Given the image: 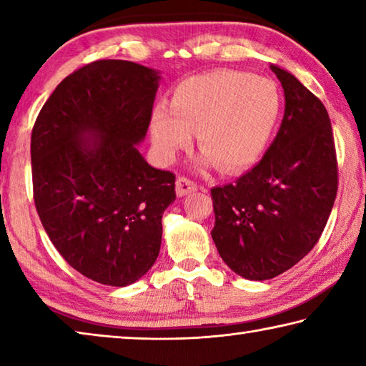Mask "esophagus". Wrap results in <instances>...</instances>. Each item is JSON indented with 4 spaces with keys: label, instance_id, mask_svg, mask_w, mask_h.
Returning <instances> with one entry per match:
<instances>
[{
    "label": "esophagus",
    "instance_id": "34e87169",
    "mask_svg": "<svg viewBox=\"0 0 366 366\" xmlns=\"http://www.w3.org/2000/svg\"><path fill=\"white\" fill-rule=\"evenodd\" d=\"M197 190H198V185H197V182L192 181V179L185 177V176L177 177L176 192H177L179 197L189 195V194H192V192H197Z\"/></svg>",
    "mask_w": 366,
    "mask_h": 366
}]
</instances>
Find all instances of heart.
I'll list each match as a JSON object with an SVG mask.
<instances>
[{
	"label": "heart",
	"mask_w": 366,
	"mask_h": 366,
	"mask_svg": "<svg viewBox=\"0 0 366 366\" xmlns=\"http://www.w3.org/2000/svg\"><path fill=\"white\" fill-rule=\"evenodd\" d=\"M281 108L280 90L268 79L239 71L200 74L176 86L169 109L153 111L152 140L161 157L172 159L197 132L207 164L242 171L266 150Z\"/></svg>",
	"instance_id": "1"
}]
</instances>
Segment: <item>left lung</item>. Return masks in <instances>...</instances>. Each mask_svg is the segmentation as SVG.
<instances>
[{
  "label": "left lung",
  "instance_id": "obj_1",
  "mask_svg": "<svg viewBox=\"0 0 366 366\" xmlns=\"http://www.w3.org/2000/svg\"><path fill=\"white\" fill-rule=\"evenodd\" d=\"M286 109L262 161L234 184L212 189V237L239 276L264 281L310 253L337 194V158L325 104L292 74L272 66Z\"/></svg>",
  "mask_w": 366,
  "mask_h": 366
}]
</instances>
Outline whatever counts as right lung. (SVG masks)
I'll return each mask as SVG.
<instances>
[{
	"mask_svg": "<svg viewBox=\"0 0 366 366\" xmlns=\"http://www.w3.org/2000/svg\"><path fill=\"white\" fill-rule=\"evenodd\" d=\"M159 76L132 61H94L69 74L32 129L36 213L67 263L104 286L140 280L158 258L176 176L137 150Z\"/></svg>",
	"mask_w": 366,
	"mask_h": 366,
	"instance_id": "obj_1",
	"label": "right lung"
}]
</instances>
